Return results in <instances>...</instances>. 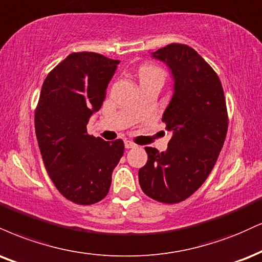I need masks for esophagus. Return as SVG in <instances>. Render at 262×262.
Listing matches in <instances>:
<instances>
[{
  "mask_svg": "<svg viewBox=\"0 0 262 262\" xmlns=\"http://www.w3.org/2000/svg\"><path fill=\"white\" fill-rule=\"evenodd\" d=\"M124 146H125V149H133V147L137 146V145H135L134 143H132V141L125 140L124 141Z\"/></svg>",
  "mask_w": 262,
  "mask_h": 262,
  "instance_id": "34e87169",
  "label": "esophagus"
}]
</instances>
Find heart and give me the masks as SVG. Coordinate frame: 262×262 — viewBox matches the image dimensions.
<instances>
[{"instance_id":"1","label":"heart","mask_w":262,"mask_h":262,"mask_svg":"<svg viewBox=\"0 0 262 262\" xmlns=\"http://www.w3.org/2000/svg\"><path fill=\"white\" fill-rule=\"evenodd\" d=\"M151 75H161L162 77L161 69H159L152 64H145L140 68V78L141 77H151Z\"/></svg>"}]
</instances>
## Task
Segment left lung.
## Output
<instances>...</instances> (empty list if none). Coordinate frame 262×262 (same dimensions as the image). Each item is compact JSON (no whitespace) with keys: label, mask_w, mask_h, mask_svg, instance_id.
<instances>
[{"label":"left lung","mask_w":262,"mask_h":262,"mask_svg":"<svg viewBox=\"0 0 262 262\" xmlns=\"http://www.w3.org/2000/svg\"><path fill=\"white\" fill-rule=\"evenodd\" d=\"M151 56L173 78L162 116L173 135L166 151L145 147L147 162L139 169V183L151 199L176 204L195 193L215 166L228 129L226 100L216 72L191 47L171 43Z\"/></svg>","instance_id":"8db88e82"}]
</instances>
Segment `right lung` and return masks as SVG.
Returning <instances> with one entry per match:
<instances>
[{"label":"right lung","mask_w":262,"mask_h":262,"mask_svg":"<svg viewBox=\"0 0 262 262\" xmlns=\"http://www.w3.org/2000/svg\"><path fill=\"white\" fill-rule=\"evenodd\" d=\"M117 64L95 52L71 53L41 88L35 133L43 165L59 193L75 204L91 205L106 196L124 151L121 139L105 141L86 130Z\"/></svg>","instance_id":"obj_1"}]
</instances>
